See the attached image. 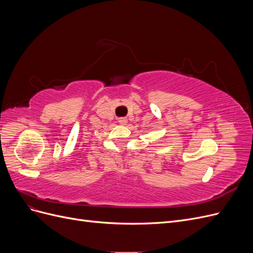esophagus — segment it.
I'll use <instances>...</instances> for the list:
<instances>
[{"instance_id": "34e87169", "label": "esophagus", "mask_w": 253, "mask_h": 253, "mask_svg": "<svg viewBox=\"0 0 253 253\" xmlns=\"http://www.w3.org/2000/svg\"><path fill=\"white\" fill-rule=\"evenodd\" d=\"M118 122L120 125H122V126H125V125H126V122H127V119L126 118V117H121V118H119L118 119Z\"/></svg>"}]
</instances>
